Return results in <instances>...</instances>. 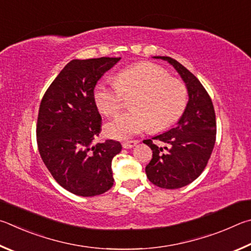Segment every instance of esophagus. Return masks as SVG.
Segmentation results:
<instances>
[{
	"instance_id": "1",
	"label": "esophagus",
	"mask_w": 251,
	"mask_h": 251,
	"mask_svg": "<svg viewBox=\"0 0 251 251\" xmlns=\"http://www.w3.org/2000/svg\"><path fill=\"white\" fill-rule=\"evenodd\" d=\"M137 144H138L137 140H131V141L123 142L122 143V148L123 149H131V148H133V147L137 146Z\"/></svg>"
}]
</instances>
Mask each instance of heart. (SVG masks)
I'll return each instance as SVG.
<instances>
[{"instance_id":"obj_1","label":"heart","mask_w":251,"mask_h":251,"mask_svg":"<svg viewBox=\"0 0 251 251\" xmlns=\"http://www.w3.org/2000/svg\"><path fill=\"white\" fill-rule=\"evenodd\" d=\"M134 96L132 110L105 125V133L113 139H128L151 126L153 131L170 128L186 109L187 89L161 66L141 63L119 72L116 83L99 82L94 100L99 111L114 117L126 98Z\"/></svg>"}]
</instances>
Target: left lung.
I'll use <instances>...</instances> for the list:
<instances>
[{
    "mask_svg": "<svg viewBox=\"0 0 251 251\" xmlns=\"http://www.w3.org/2000/svg\"><path fill=\"white\" fill-rule=\"evenodd\" d=\"M154 58L169 61L185 82L188 92L186 109L177 126L143 141L153 152L152 160L146 166L149 181L174 190L195 181L207 165L216 141V117L209 95L190 70L171 57ZM153 139L164 142L168 147H157Z\"/></svg>",
    "mask_w": 251,
    "mask_h": 251,
    "instance_id": "left-lung-1",
    "label": "left lung"
}]
</instances>
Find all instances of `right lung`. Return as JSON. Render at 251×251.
<instances>
[{"instance_id":"1","label":"right lung","mask_w":251,"mask_h":251,"mask_svg":"<svg viewBox=\"0 0 251 251\" xmlns=\"http://www.w3.org/2000/svg\"><path fill=\"white\" fill-rule=\"evenodd\" d=\"M120 59L69 61L41 101L36 126L39 154L55 181L75 195H100L113 185L111 162L122 147L114 140L92 143L101 131L94 90Z\"/></svg>"}]
</instances>
